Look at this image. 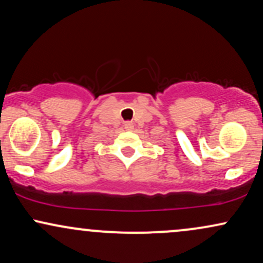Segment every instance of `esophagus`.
<instances>
[{
	"label": "esophagus",
	"instance_id": "1",
	"mask_svg": "<svg viewBox=\"0 0 263 263\" xmlns=\"http://www.w3.org/2000/svg\"><path fill=\"white\" fill-rule=\"evenodd\" d=\"M125 128L126 129H132V128H134V125H132V122H125Z\"/></svg>",
	"mask_w": 263,
	"mask_h": 263
}]
</instances>
